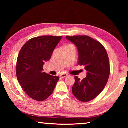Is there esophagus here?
Here are the masks:
<instances>
[{"label":"esophagus","instance_id":"1","mask_svg":"<svg viewBox=\"0 0 128 128\" xmlns=\"http://www.w3.org/2000/svg\"><path fill=\"white\" fill-rule=\"evenodd\" d=\"M67 76H68V74H65V73H64V74H62L61 75H60V77H62V78H64V77H66Z\"/></svg>","mask_w":128,"mask_h":128}]
</instances>
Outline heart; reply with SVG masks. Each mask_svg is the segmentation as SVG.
<instances>
[{"mask_svg": "<svg viewBox=\"0 0 128 128\" xmlns=\"http://www.w3.org/2000/svg\"><path fill=\"white\" fill-rule=\"evenodd\" d=\"M73 46V44H68V45H66V46Z\"/></svg>", "mask_w": 128, "mask_h": 128, "instance_id": "heart-1", "label": "heart"}]
</instances>
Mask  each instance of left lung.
<instances>
[{
  "label": "left lung",
  "instance_id": "1",
  "mask_svg": "<svg viewBox=\"0 0 128 128\" xmlns=\"http://www.w3.org/2000/svg\"><path fill=\"white\" fill-rule=\"evenodd\" d=\"M77 47L78 64L87 71L85 78L81 80L75 76L72 92L82 102L92 100L100 94L107 83L110 73L109 58L102 44L87 36H66Z\"/></svg>",
  "mask_w": 128,
  "mask_h": 128
}]
</instances>
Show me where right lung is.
Listing matches in <instances>:
<instances>
[{
    "mask_svg": "<svg viewBox=\"0 0 128 128\" xmlns=\"http://www.w3.org/2000/svg\"><path fill=\"white\" fill-rule=\"evenodd\" d=\"M62 36H40L30 39L21 48L17 58L16 76L19 84L30 98L39 102L52 94L59 77L43 72L45 62Z\"/></svg>",
    "mask_w": 128,
    "mask_h": 128,
    "instance_id": "1",
    "label": "right lung"
}]
</instances>
